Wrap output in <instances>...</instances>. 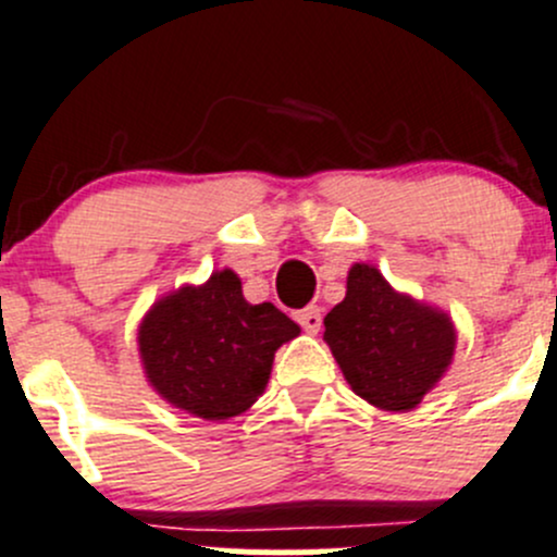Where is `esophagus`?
Returning <instances> with one entry per match:
<instances>
[{"instance_id": "34e87169", "label": "esophagus", "mask_w": 557, "mask_h": 557, "mask_svg": "<svg viewBox=\"0 0 557 557\" xmlns=\"http://www.w3.org/2000/svg\"><path fill=\"white\" fill-rule=\"evenodd\" d=\"M296 320H299L307 334H318L320 325H323V314H320L318 307H305V310L296 312Z\"/></svg>"}]
</instances>
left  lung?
Masks as SVG:
<instances>
[{"label":"left lung","mask_w":557,"mask_h":557,"mask_svg":"<svg viewBox=\"0 0 557 557\" xmlns=\"http://www.w3.org/2000/svg\"><path fill=\"white\" fill-rule=\"evenodd\" d=\"M323 325V339L352 391L391 412L418 407L455 350L450 318L398 296L369 263L350 269L345 301Z\"/></svg>","instance_id":"8db88e82"}]
</instances>
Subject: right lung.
I'll return each mask as SVG.
<instances>
[{
  "instance_id": "add662e5",
  "label": "right lung",
  "mask_w": 557,
  "mask_h": 557,
  "mask_svg": "<svg viewBox=\"0 0 557 557\" xmlns=\"http://www.w3.org/2000/svg\"><path fill=\"white\" fill-rule=\"evenodd\" d=\"M299 336L277 307L247 305L232 269L201 288L161 299L139 325V356L150 385L205 420L243 414L269 383L274 350Z\"/></svg>"
}]
</instances>
